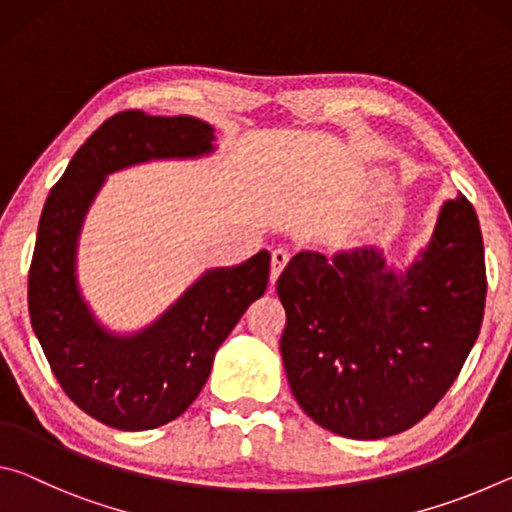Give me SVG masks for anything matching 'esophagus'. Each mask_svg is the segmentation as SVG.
<instances>
[{"label":"esophagus","mask_w":512,"mask_h":512,"mask_svg":"<svg viewBox=\"0 0 512 512\" xmlns=\"http://www.w3.org/2000/svg\"><path fill=\"white\" fill-rule=\"evenodd\" d=\"M289 259H291V255H289L287 248H275L273 250V264H271V282L273 284H275L277 277H280L282 268L289 264Z\"/></svg>","instance_id":"1"}]
</instances>
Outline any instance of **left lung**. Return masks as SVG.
Here are the masks:
<instances>
[{
	"mask_svg": "<svg viewBox=\"0 0 512 512\" xmlns=\"http://www.w3.org/2000/svg\"><path fill=\"white\" fill-rule=\"evenodd\" d=\"M479 219L463 194L440 210L404 271L375 248L302 250L277 280L280 352L311 420L345 438L395 436L433 411L479 336L485 309Z\"/></svg>",
	"mask_w": 512,
	"mask_h": 512,
	"instance_id": "obj_1",
	"label": "left lung"
}]
</instances>
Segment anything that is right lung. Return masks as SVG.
Returning <instances> with one entry per match:
<instances>
[{
    "instance_id": "right-lung-1",
    "label": "right lung",
    "mask_w": 512,
    "mask_h": 512,
    "mask_svg": "<svg viewBox=\"0 0 512 512\" xmlns=\"http://www.w3.org/2000/svg\"><path fill=\"white\" fill-rule=\"evenodd\" d=\"M212 140V126L196 117L117 112L76 151L42 210L29 268L33 332L69 400L112 429H155L185 413L219 345L266 291L271 255L259 250L205 273L160 320L121 339L97 325L76 287V239L103 178L128 164L210 153Z\"/></svg>"
}]
</instances>
